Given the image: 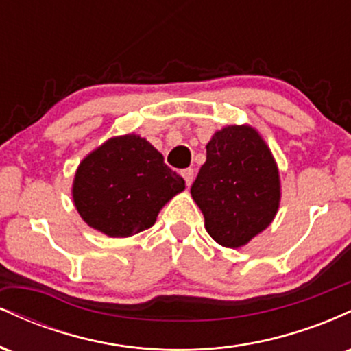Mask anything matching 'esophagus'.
I'll list each match as a JSON object with an SVG mask.
<instances>
[{
	"mask_svg": "<svg viewBox=\"0 0 351 351\" xmlns=\"http://www.w3.org/2000/svg\"><path fill=\"white\" fill-rule=\"evenodd\" d=\"M181 175H183L184 183H186V186H191L193 178H195V170H193V168H186V170L181 171Z\"/></svg>",
	"mask_w": 351,
	"mask_h": 351,
	"instance_id": "34e87169",
	"label": "esophagus"
}]
</instances>
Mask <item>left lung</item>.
I'll return each instance as SVG.
<instances>
[{
    "label": "left lung",
    "mask_w": 351,
    "mask_h": 351,
    "mask_svg": "<svg viewBox=\"0 0 351 351\" xmlns=\"http://www.w3.org/2000/svg\"><path fill=\"white\" fill-rule=\"evenodd\" d=\"M191 196L208 234L223 247H243L271 226L280 204V176L259 132L247 123L215 132Z\"/></svg>",
    "instance_id": "obj_1"
}]
</instances>
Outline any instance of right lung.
<instances>
[{
    "label": "right lung",
    "instance_id": "right-lung-1",
    "mask_svg": "<svg viewBox=\"0 0 351 351\" xmlns=\"http://www.w3.org/2000/svg\"><path fill=\"white\" fill-rule=\"evenodd\" d=\"M184 189L148 140L112 136L92 150L75 170L74 206L90 228L108 237H128L155 224L160 209Z\"/></svg>",
    "mask_w": 351,
    "mask_h": 351
}]
</instances>
